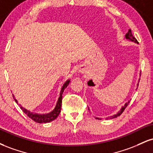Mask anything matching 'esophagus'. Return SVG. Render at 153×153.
<instances>
[{"label": "esophagus", "instance_id": "34e87169", "mask_svg": "<svg viewBox=\"0 0 153 153\" xmlns=\"http://www.w3.org/2000/svg\"><path fill=\"white\" fill-rule=\"evenodd\" d=\"M78 73H81V74L86 73V67H85V65H81L79 67Z\"/></svg>", "mask_w": 153, "mask_h": 153}]
</instances>
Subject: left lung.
<instances>
[{"instance_id": "1", "label": "left lung", "mask_w": 153, "mask_h": 153, "mask_svg": "<svg viewBox=\"0 0 153 153\" xmlns=\"http://www.w3.org/2000/svg\"><path fill=\"white\" fill-rule=\"evenodd\" d=\"M125 39H127L128 41L131 42H134V43H136V44H138V42L137 41L136 39H135V38L134 37V36H133L132 34H131V29H129V31H128V32L127 33V34H126V35H125ZM139 81H140V79H139ZM139 81H138V82H137V87H138V85H139ZM136 89H137V88ZM129 101H130V100H129V101H128L127 102H126L125 104H124V106H122V108H120V110H119V111L117 112V114H114L113 116H111V117H108V118H106V119H114V118H117V117H119V116H120V115L122 114V112L124 111V110L126 108H127V106H128V104H129ZM88 110H90V109H89V108H88ZM95 118H96V119H101V118H98V117H95Z\"/></svg>"}]
</instances>
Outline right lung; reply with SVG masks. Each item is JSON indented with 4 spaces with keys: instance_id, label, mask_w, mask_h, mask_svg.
<instances>
[{
    "instance_id": "obj_1",
    "label": "right lung",
    "mask_w": 153,
    "mask_h": 153,
    "mask_svg": "<svg viewBox=\"0 0 153 153\" xmlns=\"http://www.w3.org/2000/svg\"><path fill=\"white\" fill-rule=\"evenodd\" d=\"M70 82H71V79H68L65 82H64L63 85L61 88L60 93H59V96L57 99V103H56V106L54 107V108L52 111H50V113L47 114H38V113H34V112H31L29 110H27L26 108H24L22 105L19 104L20 106L21 109H22L24 113L26 114L29 118H31L32 120H34L35 122L36 123H40V124H43V123H49L50 122H52L54 119H57V117H58L59 113L61 111V106H62V94L64 92L65 89L66 88L67 86L69 85ZM13 97L15 101L18 103V101L16 99L14 95H13Z\"/></svg>"
}]
</instances>
